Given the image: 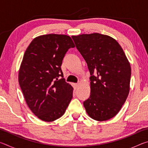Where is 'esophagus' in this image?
I'll list each match as a JSON object with an SVG mask.
<instances>
[{"label": "esophagus", "mask_w": 148, "mask_h": 148, "mask_svg": "<svg viewBox=\"0 0 148 148\" xmlns=\"http://www.w3.org/2000/svg\"><path fill=\"white\" fill-rule=\"evenodd\" d=\"M72 86H73L74 89H76L78 87V84H72Z\"/></svg>", "instance_id": "esophagus-1"}]
</instances>
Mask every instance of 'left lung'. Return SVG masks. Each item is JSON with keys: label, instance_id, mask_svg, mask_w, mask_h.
<instances>
[{"label": "left lung", "instance_id": "obj_1", "mask_svg": "<svg viewBox=\"0 0 148 148\" xmlns=\"http://www.w3.org/2000/svg\"><path fill=\"white\" fill-rule=\"evenodd\" d=\"M72 38L91 74V95L84 102L87 113L96 121L111 119L129 93L131 68L128 59L118 42L108 35L96 32Z\"/></svg>", "mask_w": 148, "mask_h": 148}]
</instances>
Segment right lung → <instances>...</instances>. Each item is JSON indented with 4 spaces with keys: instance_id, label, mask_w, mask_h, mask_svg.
Masks as SVG:
<instances>
[{
    "instance_id": "1",
    "label": "right lung",
    "mask_w": 148,
    "mask_h": 148,
    "mask_svg": "<svg viewBox=\"0 0 148 148\" xmlns=\"http://www.w3.org/2000/svg\"><path fill=\"white\" fill-rule=\"evenodd\" d=\"M74 47L69 36L49 34L34 38L25 52L19 84L27 106L42 121L60 118L72 99L73 87L65 82L61 66L66 51Z\"/></svg>"
}]
</instances>
